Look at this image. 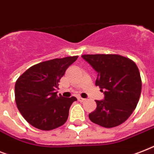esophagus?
Masks as SVG:
<instances>
[{
  "instance_id": "obj_1",
  "label": "esophagus",
  "mask_w": 154,
  "mask_h": 154,
  "mask_svg": "<svg viewBox=\"0 0 154 154\" xmlns=\"http://www.w3.org/2000/svg\"><path fill=\"white\" fill-rule=\"evenodd\" d=\"M77 100L80 101V102H84V101H85V99L84 98H81V97H77Z\"/></svg>"
}]
</instances>
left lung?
Masks as SVG:
<instances>
[{
	"mask_svg": "<svg viewBox=\"0 0 154 154\" xmlns=\"http://www.w3.org/2000/svg\"><path fill=\"white\" fill-rule=\"evenodd\" d=\"M85 61L97 72L96 85L104 98L96 100L97 108L88 115L92 122L112 128L129 118L139 100L142 81L133 61L118 54H85Z\"/></svg>",
	"mask_w": 154,
	"mask_h": 154,
	"instance_id": "obj_1",
	"label": "left lung"
}]
</instances>
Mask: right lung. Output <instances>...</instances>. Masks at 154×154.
<instances>
[{
  "instance_id": "obj_1",
  "label": "right lung",
  "mask_w": 154,
  "mask_h": 154,
  "mask_svg": "<svg viewBox=\"0 0 154 154\" xmlns=\"http://www.w3.org/2000/svg\"><path fill=\"white\" fill-rule=\"evenodd\" d=\"M78 56L54 58L30 67L15 85L17 108L27 122L42 131H51L66 122L74 97L57 96L60 79Z\"/></svg>"
}]
</instances>
